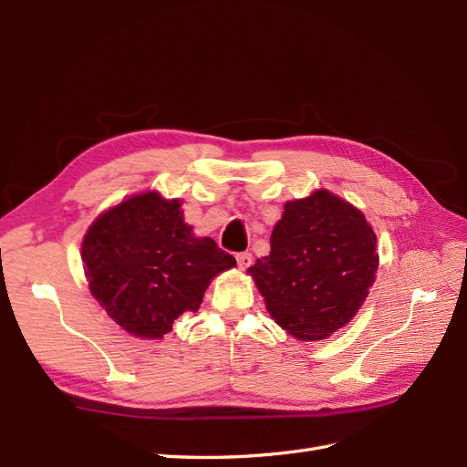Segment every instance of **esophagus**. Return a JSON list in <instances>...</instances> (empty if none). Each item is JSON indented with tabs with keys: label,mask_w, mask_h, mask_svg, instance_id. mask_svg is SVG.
<instances>
[{
	"label": "esophagus",
	"mask_w": 467,
	"mask_h": 467,
	"mask_svg": "<svg viewBox=\"0 0 467 467\" xmlns=\"http://www.w3.org/2000/svg\"><path fill=\"white\" fill-rule=\"evenodd\" d=\"M235 261H237V266H239V268H242V271H244V268L251 266V263H253V255H251V253H249V251H244V253H237V255H235Z\"/></svg>",
	"instance_id": "esophagus-1"
}]
</instances>
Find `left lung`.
<instances>
[{
    "instance_id": "left-lung-1",
    "label": "left lung",
    "mask_w": 467,
    "mask_h": 467,
    "mask_svg": "<svg viewBox=\"0 0 467 467\" xmlns=\"http://www.w3.org/2000/svg\"><path fill=\"white\" fill-rule=\"evenodd\" d=\"M378 271L376 234L329 191L285 204L271 253L249 266L271 317L300 341H321L357 316Z\"/></svg>"
}]
</instances>
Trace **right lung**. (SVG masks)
I'll use <instances>...</instances> for the list:
<instances>
[{
    "instance_id": "obj_1",
    "label": "right lung",
    "mask_w": 467,
    "mask_h": 467,
    "mask_svg": "<svg viewBox=\"0 0 467 467\" xmlns=\"http://www.w3.org/2000/svg\"><path fill=\"white\" fill-rule=\"evenodd\" d=\"M91 294L124 331L161 338L173 321L201 307L218 273L235 266L214 239L196 237L179 199L150 191L103 212L83 237Z\"/></svg>"
}]
</instances>
